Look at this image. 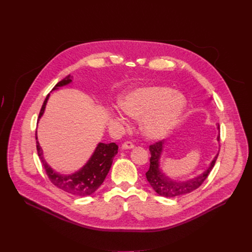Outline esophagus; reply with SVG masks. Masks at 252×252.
Masks as SVG:
<instances>
[{
    "label": "esophagus",
    "mask_w": 252,
    "mask_h": 252,
    "mask_svg": "<svg viewBox=\"0 0 252 252\" xmlns=\"http://www.w3.org/2000/svg\"><path fill=\"white\" fill-rule=\"evenodd\" d=\"M133 147H134V145H133L132 141L126 140V141H125V142L123 143L122 149H123V150H128V149H132Z\"/></svg>",
    "instance_id": "esophagus-1"
}]
</instances>
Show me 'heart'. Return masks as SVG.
Masks as SVG:
<instances>
[{
  "instance_id": "heart-1",
  "label": "heart",
  "mask_w": 252,
  "mask_h": 252,
  "mask_svg": "<svg viewBox=\"0 0 252 252\" xmlns=\"http://www.w3.org/2000/svg\"><path fill=\"white\" fill-rule=\"evenodd\" d=\"M124 112L134 120L142 121V130L148 137L165 136L178 123L187 105L186 98L165 87H146L126 93L121 98ZM115 117L123 123V113L116 111Z\"/></svg>"
}]
</instances>
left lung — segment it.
<instances>
[{
    "label": "left lung",
    "instance_id": "obj_1",
    "mask_svg": "<svg viewBox=\"0 0 252 252\" xmlns=\"http://www.w3.org/2000/svg\"><path fill=\"white\" fill-rule=\"evenodd\" d=\"M220 129V125L218 126ZM220 134L219 133L218 140H220ZM163 149V141L159 140L155 142L154 145L150 146V152H151V164H150V169L147 171V179L152 186V188L155 189L157 193H158L161 196L164 197H174V196H181L184 194H188L196 189H198L202 183L207 178L208 174L210 173L211 169L214 166L215 161L218 159L219 155H217L211 161L209 167L202 172L200 175L189 179V181L186 182H181V181H174V179H171L167 177L164 173H162L159 169V158L162 153Z\"/></svg>",
    "mask_w": 252,
    "mask_h": 252
}]
</instances>
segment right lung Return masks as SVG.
Returning a JSON list of instances; mask_svg holds the SVG:
<instances>
[{"label": "right lung", "mask_w": 252, "mask_h": 252, "mask_svg": "<svg viewBox=\"0 0 252 252\" xmlns=\"http://www.w3.org/2000/svg\"><path fill=\"white\" fill-rule=\"evenodd\" d=\"M70 82H71L70 76L68 75L63 80L59 82L53 90H56L59 87L65 86ZM49 96H50V94L47 95L42 105V109L39 115V120L45 112ZM35 140H37L38 155L45 167L46 173L50 181L53 183V185L67 193L78 195V196L91 195L99 188V186L103 183L106 174L109 173L113 163V159L115 156L118 154V150H119L118 145H116L115 142L107 143V145L106 143L99 142L94 155L89 159V161L84 165V167H82L79 171L70 175H63V174L55 172L44 159L43 151L38 141L37 133H35Z\"/></svg>", "instance_id": "right-lung-1"}]
</instances>
